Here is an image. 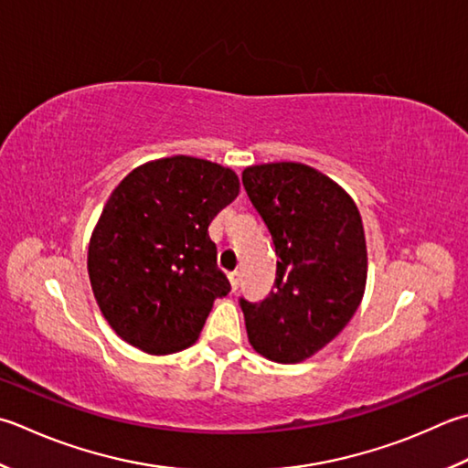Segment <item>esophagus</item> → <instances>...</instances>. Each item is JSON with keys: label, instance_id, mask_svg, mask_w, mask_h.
Returning a JSON list of instances; mask_svg holds the SVG:
<instances>
[{"label": "esophagus", "instance_id": "esophagus-1", "mask_svg": "<svg viewBox=\"0 0 468 468\" xmlns=\"http://www.w3.org/2000/svg\"><path fill=\"white\" fill-rule=\"evenodd\" d=\"M227 278H229V283H231V290L235 292L237 286H239V271H231Z\"/></svg>", "mask_w": 468, "mask_h": 468}]
</instances>
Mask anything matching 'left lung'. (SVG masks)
<instances>
[{"label":"left lung","instance_id":"obj_1","mask_svg":"<svg viewBox=\"0 0 468 468\" xmlns=\"http://www.w3.org/2000/svg\"><path fill=\"white\" fill-rule=\"evenodd\" d=\"M243 186L278 255L260 304L241 298L250 343L276 363L306 361L349 324L367 283L361 213L346 190L300 162L255 164Z\"/></svg>","mask_w":468,"mask_h":468}]
</instances>
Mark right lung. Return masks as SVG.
Listing matches in <instances>:
<instances>
[{
  "instance_id": "right-lung-1",
  "label": "right lung",
  "mask_w": 468,
  "mask_h": 468,
  "mask_svg": "<svg viewBox=\"0 0 468 468\" xmlns=\"http://www.w3.org/2000/svg\"><path fill=\"white\" fill-rule=\"evenodd\" d=\"M239 195V176L192 155L145 162L107 198L87 270L101 314L137 349L170 355L203 331L229 280L208 225Z\"/></svg>"
}]
</instances>
